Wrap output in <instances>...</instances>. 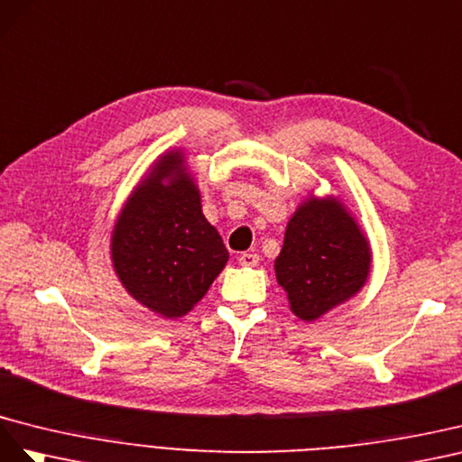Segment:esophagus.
<instances>
[{
  "label": "esophagus",
  "mask_w": 462,
  "mask_h": 462,
  "mask_svg": "<svg viewBox=\"0 0 462 462\" xmlns=\"http://www.w3.org/2000/svg\"><path fill=\"white\" fill-rule=\"evenodd\" d=\"M238 261H240L242 267H255L259 263V255L255 252H245L238 257Z\"/></svg>",
  "instance_id": "1"
}]
</instances>
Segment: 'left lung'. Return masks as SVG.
I'll list each match as a JSON object with an SVG mask.
<instances>
[{"label": "left lung", "instance_id": "left-lung-1", "mask_svg": "<svg viewBox=\"0 0 462 462\" xmlns=\"http://www.w3.org/2000/svg\"><path fill=\"white\" fill-rule=\"evenodd\" d=\"M370 265V244L342 203L310 199L288 222L274 273L290 310L315 321L358 292Z\"/></svg>", "mask_w": 462, "mask_h": 462}]
</instances>
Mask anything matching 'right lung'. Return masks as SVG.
<instances>
[{
    "label": "right lung",
    "mask_w": 462,
    "mask_h": 462,
    "mask_svg": "<svg viewBox=\"0 0 462 462\" xmlns=\"http://www.w3.org/2000/svg\"><path fill=\"white\" fill-rule=\"evenodd\" d=\"M183 162L181 152L162 156L129 197L112 232V261L122 284L166 319L186 315L228 261Z\"/></svg>",
    "instance_id": "right-lung-1"
}]
</instances>
